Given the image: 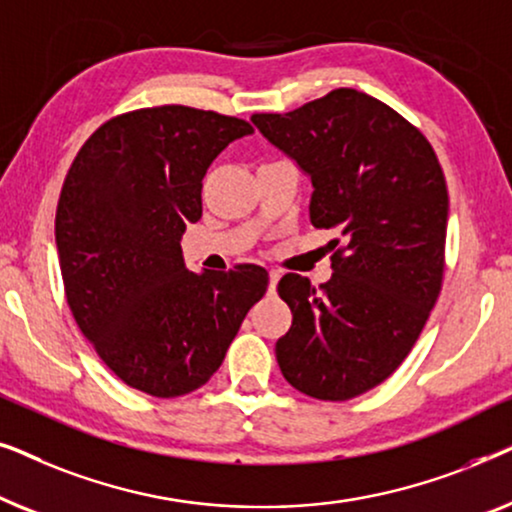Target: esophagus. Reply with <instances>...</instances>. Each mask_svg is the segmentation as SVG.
Returning a JSON list of instances; mask_svg holds the SVG:
<instances>
[{
  "instance_id": "esophagus-1",
  "label": "esophagus",
  "mask_w": 512,
  "mask_h": 512,
  "mask_svg": "<svg viewBox=\"0 0 512 512\" xmlns=\"http://www.w3.org/2000/svg\"><path fill=\"white\" fill-rule=\"evenodd\" d=\"M277 282H279V272H277V270H270V282H268V293H275V289H277Z\"/></svg>"
}]
</instances>
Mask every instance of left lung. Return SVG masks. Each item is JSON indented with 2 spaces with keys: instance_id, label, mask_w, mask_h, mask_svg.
I'll list each match as a JSON object with an SVG mask.
<instances>
[{
  "instance_id": "1",
  "label": "left lung",
  "mask_w": 512,
  "mask_h": 512,
  "mask_svg": "<svg viewBox=\"0 0 512 512\" xmlns=\"http://www.w3.org/2000/svg\"><path fill=\"white\" fill-rule=\"evenodd\" d=\"M251 123L310 177L312 226L345 237L326 284L284 275L277 286L293 314L275 345L279 370L319 401L366 394L410 354L440 293L450 200L436 153L354 88Z\"/></svg>"
}]
</instances>
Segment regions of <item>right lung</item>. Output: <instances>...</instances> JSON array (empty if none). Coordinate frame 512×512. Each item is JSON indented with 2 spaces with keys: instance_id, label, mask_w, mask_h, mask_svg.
Wrapping results in <instances>:
<instances>
[{
  "instance_id": "add662e5",
  "label": "right lung",
  "mask_w": 512,
  "mask_h": 512,
  "mask_svg": "<svg viewBox=\"0 0 512 512\" xmlns=\"http://www.w3.org/2000/svg\"><path fill=\"white\" fill-rule=\"evenodd\" d=\"M251 132L240 118L165 104L111 118L69 167L55 214L67 303L132 389L174 398L202 387L268 289L261 265L191 272L181 254L209 165Z\"/></svg>"
}]
</instances>
